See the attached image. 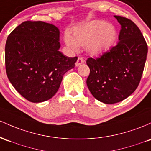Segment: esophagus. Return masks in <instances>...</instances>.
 I'll use <instances>...</instances> for the list:
<instances>
[{
  "label": "esophagus",
  "instance_id": "esophagus-1",
  "mask_svg": "<svg viewBox=\"0 0 151 151\" xmlns=\"http://www.w3.org/2000/svg\"><path fill=\"white\" fill-rule=\"evenodd\" d=\"M84 63V60L82 57H78V58L77 61L76 63V66H79V65H81L82 63Z\"/></svg>",
  "mask_w": 151,
  "mask_h": 151
}]
</instances>
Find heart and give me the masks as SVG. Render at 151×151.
Segmentation results:
<instances>
[{
    "label": "heart",
    "instance_id": "obj_1",
    "mask_svg": "<svg viewBox=\"0 0 151 151\" xmlns=\"http://www.w3.org/2000/svg\"><path fill=\"white\" fill-rule=\"evenodd\" d=\"M117 30L113 25L106 22L96 21L74 30V38L69 33L65 35L66 45L74 51L78 45H86L87 50L93 55H102L113 47L117 39Z\"/></svg>",
    "mask_w": 151,
    "mask_h": 151
}]
</instances>
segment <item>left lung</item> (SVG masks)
I'll use <instances>...</instances> for the list:
<instances>
[{
	"label": "left lung",
	"mask_w": 151,
	"mask_h": 151,
	"mask_svg": "<svg viewBox=\"0 0 151 151\" xmlns=\"http://www.w3.org/2000/svg\"><path fill=\"white\" fill-rule=\"evenodd\" d=\"M121 25L119 41L96 58H88L86 83L95 98L106 104L126 99L138 88L143 74L148 45L139 28L128 18L114 16Z\"/></svg>",
	"instance_id": "8db88e82"
}]
</instances>
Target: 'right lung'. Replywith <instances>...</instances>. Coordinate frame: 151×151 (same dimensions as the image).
Listing matches in <instances>:
<instances>
[{"mask_svg":"<svg viewBox=\"0 0 151 151\" xmlns=\"http://www.w3.org/2000/svg\"><path fill=\"white\" fill-rule=\"evenodd\" d=\"M60 31L43 21H27L8 35L5 63L10 82L32 103L48 101L56 93L63 75L75 67L78 57L59 51Z\"/></svg>","mask_w":151,"mask_h":151,"instance_id":"obj_1","label":"right lung"}]
</instances>
